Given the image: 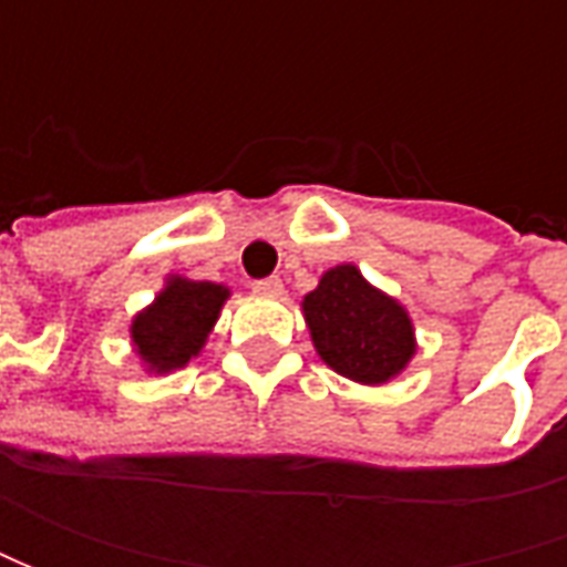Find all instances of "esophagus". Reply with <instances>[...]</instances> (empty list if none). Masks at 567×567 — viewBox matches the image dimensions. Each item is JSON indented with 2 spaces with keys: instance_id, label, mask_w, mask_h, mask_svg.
<instances>
[{
  "instance_id": "1",
  "label": "esophagus",
  "mask_w": 567,
  "mask_h": 567,
  "mask_svg": "<svg viewBox=\"0 0 567 567\" xmlns=\"http://www.w3.org/2000/svg\"><path fill=\"white\" fill-rule=\"evenodd\" d=\"M251 290L261 296H280L284 293V284H280V277H261V280L251 284Z\"/></svg>"
}]
</instances>
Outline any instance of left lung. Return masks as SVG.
Returning a JSON list of instances; mask_svg holds the SVG:
<instances>
[{"label": "left lung", "instance_id": "1", "mask_svg": "<svg viewBox=\"0 0 567 567\" xmlns=\"http://www.w3.org/2000/svg\"><path fill=\"white\" fill-rule=\"evenodd\" d=\"M302 316L321 362L343 379L388 384L416 357L410 312L372 287L357 265L321 274L316 290L302 296Z\"/></svg>", "mask_w": 567, "mask_h": 567}]
</instances>
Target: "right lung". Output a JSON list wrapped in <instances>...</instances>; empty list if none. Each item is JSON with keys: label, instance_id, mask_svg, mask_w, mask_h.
<instances>
[{"label": "right lung", "instance_id": "right-lung-1", "mask_svg": "<svg viewBox=\"0 0 567 567\" xmlns=\"http://www.w3.org/2000/svg\"><path fill=\"white\" fill-rule=\"evenodd\" d=\"M227 299L229 287L224 284L169 274L164 290L132 318L128 328L132 350L142 360L144 372L166 375L195 360L205 350L207 334L214 331Z\"/></svg>", "mask_w": 567, "mask_h": 567}]
</instances>
